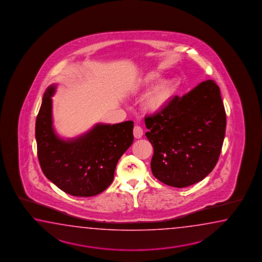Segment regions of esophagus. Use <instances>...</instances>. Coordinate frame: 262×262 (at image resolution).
Instances as JSON below:
<instances>
[{"label": "esophagus", "instance_id": "1", "mask_svg": "<svg viewBox=\"0 0 262 262\" xmlns=\"http://www.w3.org/2000/svg\"><path fill=\"white\" fill-rule=\"evenodd\" d=\"M134 137L136 139H140L143 136V130L139 126V125H135L133 129Z\"/></svg>", "mask_w": 262, "mask_h": 262}]
</instances>
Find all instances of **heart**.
Wrapping results in <instances>:
<instances>
[{"mask_svg": "<svg viewBox=\"0 0 262 262\" xmlns=\"http://www.w3.org/2000/svg\"><path fill=\"white\" fill-rule=\"evenodd\" d=\"M161 78V75L157 72H150L140 78L135 85V91L148 88ZM176 92V83L172 79H165L156 85L145 96L143 105L147 111L159 112L164 110L172 99Z\"/></svg>", "mask_w": 262, "mask_h": 262, "instance_id": "1", "label": "heart"}]
</instances>
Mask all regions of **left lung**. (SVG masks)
Listing matches in <instances>:
<instances>
[{
  "mask_svg": "<svg viewBox=\"0 0 262 262\" xmlns=\"http://www.w3.org/2000/svg\"><path fill=\"white\" fill-rule=\"evenodd\" d=\"M226 123L220 90L212 79L175 95L161 112L145 118L154 176L178 188L202 181L219 159Z\"/></svg>",
  "mask_w": 262,
  "mask_h": 262,
  "instance_id": "1",
  "label": "left lung"
}]
</instances>
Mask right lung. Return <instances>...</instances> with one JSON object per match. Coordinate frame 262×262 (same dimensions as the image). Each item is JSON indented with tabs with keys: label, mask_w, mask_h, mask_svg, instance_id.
<instances>
[{
	"label": "right lung",
	"mask_w": 262,
	"mask_h": 262,
	"mask_svg": "<svg viewBox=\"0 0 262 262\" xmlns=\"http://www.w3.org/2000/svg\"><path fill=\"white\" fill-rule=\"evenodd\" d=\"M56 85L48 87L35 123L40 167L45 176L69 195L93 196L113 181L118 161L133 143L134 122L98 123L76 139H61L52 123Z\"/></svg>",
	"instance_id": "add662e5"
}]
</instances>
